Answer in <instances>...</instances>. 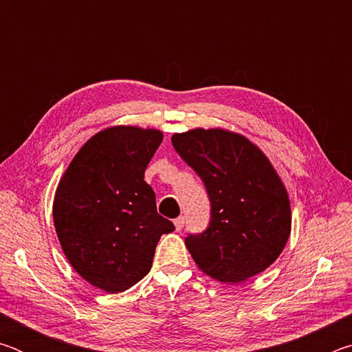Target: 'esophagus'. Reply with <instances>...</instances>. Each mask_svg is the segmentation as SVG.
Masks as SVG:
<instances>
[{"label":"esophagus","instance_id":"obj_1","mask_svg":"<svg viewBox=\"0 0 352 352\" xmlns=\"http://www.w3.org/2000/svg\"><path fill=\"white\" fill-rule=\"evenodd\" d=\"M174 225H175V230H177V231H182L183 226H184V217H183V216L177 217V219L174 220Z\"/></svg>","mask_w":352,"mask_h":352}]
</instances>
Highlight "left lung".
<instances>
[{
	"label": "left lung",
	"instance_id": "left-lung-1",
	"mask_svg": "<svg viewBox=\"0 0 352 352\" xmlns=\"http://www.w3.org/2000/svg\"><path fill=\"white\" fill-rule=\"evenodd\" d=\"M172 146L204 182L211 219L184 243L206 275L241 283L278 259L290 236V201L258 147L222 129L175 133Z\"/></svg>",
	"mask_w": 352,
	"mask_h": 352
}]
</instances>
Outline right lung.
<instances>
[{
    "mask_svg": "<svg viewBox=\"0 0 352 352\" xmlns=\"http://www.w3.org/2000/svg\"><path fill=\"white\" fill-rule=\"evenodd\" d=\"M163 141L158 130L118 126L88 140L58 183L52 217L69 264L94 287L119 294L144 278L162 234L144 172Z\"/></svg>",
    "mask_w": 352,
    "mask_h": 352,
    "instance_id": "right-lung-1",
    "label": "right lung"
}]
</instances>
